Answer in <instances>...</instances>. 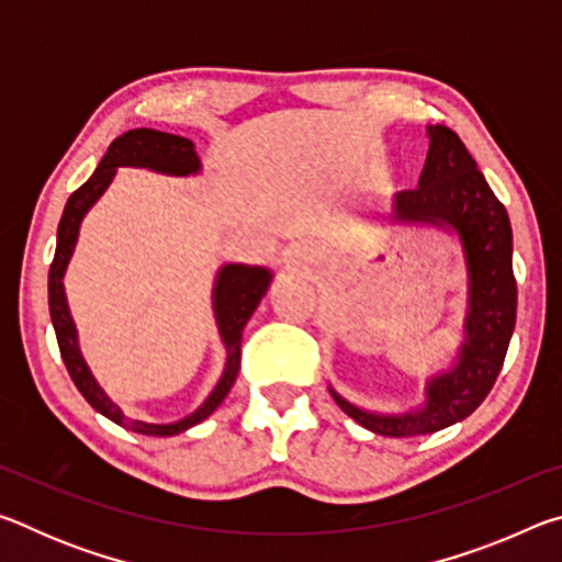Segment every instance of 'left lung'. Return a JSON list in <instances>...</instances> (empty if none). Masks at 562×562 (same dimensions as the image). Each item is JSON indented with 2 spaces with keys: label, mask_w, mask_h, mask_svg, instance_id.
Instances as JSON below:
<instances>
[{
  "label": "left lung",
  "mask_w": 562,
  "mask_h": 562,
  "mask_svg": "<svg viewBox=\"0 0 562 562\" xmlns=\"http://www.w3.org/2000/svg\"><path fill=\"white\" fill-rule=\"evenodd\" d=\"M429 154L418 188L394 201L398 217L449 223L461 235L469 262L471 300L459 367L429 384V402L416 414L379 416L351 406L331 392L341 412L379 436H422L441 431L473 414L496 384L516 327L518 288L513 274V233L503 203L475 166L459 133L443 123L429 128Z\"/></svg>",
  "instance_id": "obj_1"
}]
</instances>
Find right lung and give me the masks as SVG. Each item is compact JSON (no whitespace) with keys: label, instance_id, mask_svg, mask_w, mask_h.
I'll list each match as a JSON object with an SVG mask.
<instances>
[{"label":"right lung","instance_id":"add662e5","mask_svg":"<svg viewBox=\"0 0 562 562\" xmlns=\"http://www.w3.org/2000/svg\"><path fill=\"white\" fill-rule=\"evenodd\" d=\"M119 166H144V168L160 170V173L186 176V173H195L201 164H198L193 140H188L183 136H173V133H166V131L133 128L113 140L106 150V156L101 158L99 168L93 170V176L81 188H76L69 201H66L64 215L59 221V233H56V252L49 268L52 325L56 331V341H59V351L66 364V372H69L71 382L76 384V389H79L81 396L87 398L99 414L111 418L113 424L123 426V429L146 434V436H173L190 429V426L201 424L203 418L211 416L215 408L221 406L227 392H231L235 376L240 372L243 329L247 325V319L252 317V312L258 310L265 292L270 288V272L262 268L225 265L221 274H217L215 315H217V327H221V337L227 347V367H225L223 379L215 386V392L205 398V404L198 408V412L180 418L176 424L133 422V418L123 414L116 404L109 402L106 394H103L99 384L93 382L89 367L83 364L79 347H76V329L69 317V310H66L64 284H61L66 262L71 258L76 235H79L81 217L87 215L89 207L97 203L99 195L109 188Z\"/></svg>","mask_w":562,"mask_h":562}]
</instances>
